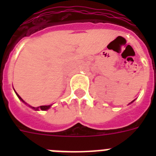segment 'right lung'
<instances>
[{
	"mask_svg": "<svg viewBox=\"0 0 156 156\" xmlns=\"http://www.w3.org/2000/svg\"><path fill=\"white\" fill-rule=\"evenodd\" d=\"M15 92H16V91H15ZM16 95H18V99H19V100H22L23 103H25V101H24V100H23V99H22V98H21L20 96L18 95V94H17V93H16ZM25 104H27V103H25ZM29 106H30V105H29ZM51 106H52V104H51V105H44V106L37 107V108H35V107H31V106H30V107L32 109L35 110V111H37V110H40H40H43V111H45V110H48V108H50V107H51Z\"/></svg>",
	"mask_w": 156,
	"mask_h": 156,
	"instance_id": "1",
	"label": "right lung"
}]
</instances>
